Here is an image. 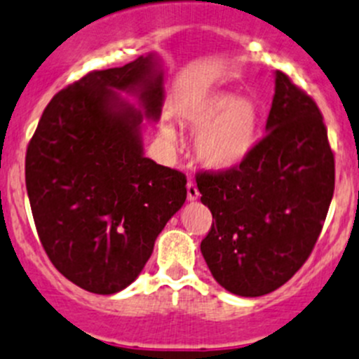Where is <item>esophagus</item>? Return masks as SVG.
Returning a JSON list of instances; mask_svg holds the SVG:
<instances>
[{"mask_svg":"<svg viewBox=\"0 0 359 359\" xmlns=\"http://www.w3.org/2000/svg\"><path fill=\"white\" fill-rule=\"evenodd\" d=\"M198 198H200V191H198L196 184H194L193 180H189V182H187V200L196 201Z\"/></svg>","mask_w":359,"mask_h":359,"instance_id":"1","label":"esophagus"}]
</instances>
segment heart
Returning a JSON list of instances; mask_svg holds the SVG:
<instances>
[{
	"label": "heart",
	"instance_id": "obj_1",
	"mask_svg": "<svg viewBox=\"0 0 359 359\" xmlns=\"http://www.w3.org/2000/svg\"><path fill=\"white\" fill-rule=\"evenodd\" d=\"M184 121L196 137V156L205 166L226 172L249 158L257 144L259 116L250 100L210 93L187 103ZM170 135V130H166Z\"/></svg>",
	"mask_w": 359,
	"mask_h": 359
}]
</instances>
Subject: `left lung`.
<instances>
[{
    "mask_svg": "<svg viewBox=\"0 0 359 359\" xmlns=\"http://www.w3.org/2000/svg\"><path fill=\"white\" fill-rule=\"evenodd\" d=\"M212 228L201 254L214 279L238 297L286 284L319 238L335 189V159L314 100L276 72L266 135L226 172L198 173Z\"/></svg>",
    "mask_w": 359,
    "mask_h": 359,
    "instance_id": "left-lung-1",
    "label": "left lung"
}]
</instances>
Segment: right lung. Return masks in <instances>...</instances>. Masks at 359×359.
I'll list each match as a JSON object with an SVG mask.
<instances>
[{
    "label": "right lung",
    "instance_id": "1",
    "mask_svg": "<svg viewBox=\"0 0 359 359\" xmlns=\"http://www.w3.org/2000/svg\"><path fill=\"white\" fill-rule=\"evenodd\" d=\"M119 92L137 96L140 109ZM165 102L152 54L87 73L41 114L26 152V187L38 236L59 272L82 290L130 286L159 233L186 201V177L144 156V119Z\"/></svg>",
    "mask_w": 359,
    "mask_h": 359
}]
</instances>
